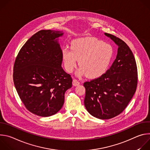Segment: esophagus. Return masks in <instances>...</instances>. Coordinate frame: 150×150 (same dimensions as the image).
Masks as SVG:
<instances>
[{"instance_id":"obj_1","label":"esophagus","mask_w":150,"mask_h":150,"mask_svg":"<svg viewBox=\"0 0 150 150\" xmlns=\"http://www.w3.org/2000/svg\"><path fill=\"white\" fill-rule=\"evenodd\" d=\"M72 84L74 86H78V85H79L80 84V82L76 79H74L73 82H72Z\"/></svg>"}]
</instances>
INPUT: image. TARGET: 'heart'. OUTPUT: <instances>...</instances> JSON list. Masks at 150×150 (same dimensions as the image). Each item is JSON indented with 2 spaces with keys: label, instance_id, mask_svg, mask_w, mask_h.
<instances>
[{
  "label": "heart",
  "instance_id": "heart-1",
  "mask_svg": "<svg viewBox=\"0 0 150 150\" xmlns=\"http://www.w3.org/2000/svg\"><path fill=\"white\" fill-rule=\"evenodd\" d=\"M114 56L113 47L95 37L76 38L71 42V49L63 47L62 57L66 70L71 73L80 66L79 75L95 79L103 75L108 70Z\"/></svg>",
  "mask_w": 150,
  "mask_h": 150
}]
</instances>
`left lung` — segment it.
<instances>
[{
  "mask_svg": "<svg viewBox=\"0 0 150 150\" xmlns=\"http://www.w3.org/2000/svg\"><path fill=\"white\" fill-rule=\"evenodd\" d=\"M104 34L118 46L116 58L103 75L83 83L84 105L94 117L109 119L121 113L134 96L138 72L135 57L128 46L112 34Z\"/></svg>",
  "mask_w": 150,
  "mask_h": 150,
  "instance_id": "left-lung-1",
  "label": "left lung"
}]
</instances>
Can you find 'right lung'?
<instances>
[{
	"label": "right lung",
	"instance_id": "obj_1",
	"mask_svg": "<svg viewBox=\"0 0 150 150\" xmlns=\"http://www.w3.org/2000/svg\"><path fill=\"white\" fill-rule=\"evenodd\" d=\"M63 34L60 31H39L27 40L15 61L13 79L16 91L27 109L39 116L57 113L66 91L72 87L71 75L62 68L58 38Z\"/></svg>",
	"mask_w": 150,
	"mask_h": 150
}]
</instances>
